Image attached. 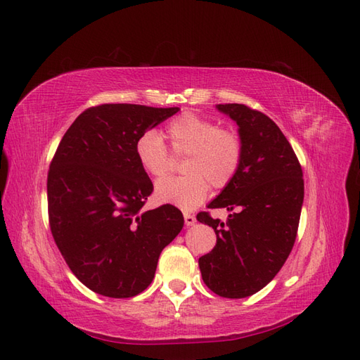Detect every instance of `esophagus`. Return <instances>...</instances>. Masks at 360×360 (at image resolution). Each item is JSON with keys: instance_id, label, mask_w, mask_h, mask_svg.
Instances as JSON below:
<instances>
[{"instance_id": "esophagus-1", "label": "esophagus", "mask_w": 360, "mask_h": 360, "mask_svg": "<svg viewBox=\"0 0 360 360\" xmlns=\"http://www.w3.org/2000/svg\"><path fill=\"white\" fill-rule=\"evenodd\" d=\"M195 222H197V219H195V216L191 214V213H184V224H186L188 226H192Z\"/></svg>"}]
</instances>
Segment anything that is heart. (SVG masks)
Masks as SVG:
<instances>
[{"instance_id": "obj_1", "label": "heart", "mask_w": 360, "mask_h": 360, "mask_svg": "<svg viewBox=\"0 0 360 360\" xmlns=\"http://www.w3.org/2000/svg\"><path fill=\"white\" fill-rule=\"evenodd\" d=\"M172 153L186 155L183 177L165 179L156 183L155 195L160 202L192 210L209 193V183L224 189L240 169L243 141L234 130L222 129L210 118L186 112L167 126ZM135 156L147 176L163 177L169 169V151L156 130H146L135 143Z\"/></svg>"}]
</instances>
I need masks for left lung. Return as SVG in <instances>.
Returning <instances> with one entry per match:
<instances>
[{"instance_id": "8db88e82", "label": "left lung", "mask_w": 360, "mask_h": 360, "mask_svg": "<svg viewBox=\"0 0 360 360\" xmlns=\"http://www.w3.org/2000/svg\"><path fill=\"white\" fill-rule=\"evenodd\" d=\"M238 124L243 160L209 209L234 210L226 222L200 212L216 246L198 259L204 284L226 299L252 296L284 266L296 242L303 204L300 162L274 120L242 103L217 105Z\"/></svg>"}]
</instances>
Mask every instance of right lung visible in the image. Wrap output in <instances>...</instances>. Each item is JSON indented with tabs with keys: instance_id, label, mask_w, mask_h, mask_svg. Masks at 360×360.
Returning a JSON list of instances; mask_svg holds the SVG:
<instances>
[{
	"instance_id": "1",
	"label": "right lung",
	"mask_w": 360,
	"mask_h": 360,
	"mask_svg": "<svg viewBox=\"0 0 360 360\" xmlns=\"http://www.w3.org/2000/svg\"><path fill=\"white\" fill-rule=\"evenodd\" d=\"M177 111L132 103L91 106L72 123L51 160L52 237L72 274L102 296L143 292L162 249L181 231L177 207L143 209L153 183L135 156L138 136Z\"/></svg>"
}]
</instances>
